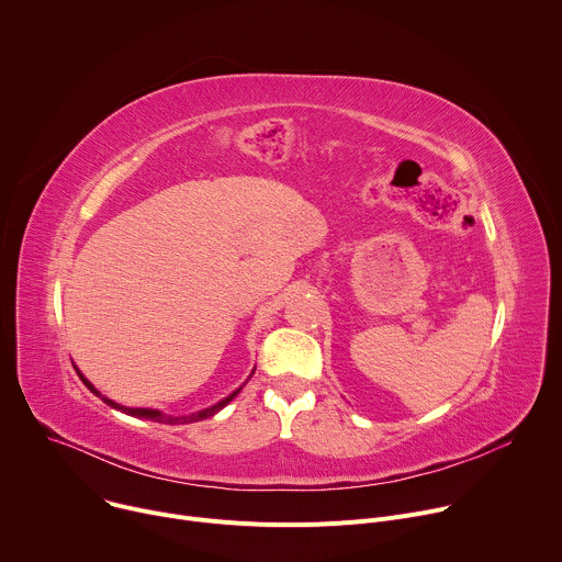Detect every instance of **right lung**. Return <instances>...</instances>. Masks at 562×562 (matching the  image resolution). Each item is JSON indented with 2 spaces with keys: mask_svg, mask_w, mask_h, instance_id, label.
Wrapping results in <instances>:
<instances>
[{
  "mask_svg": "<svg viewBox=\"0 0 562 562\" xmlns=\"http://www.w3.org/2000/svg\"><path fill=\"white\" fill-rule=\"evenodd\" d=\"M79 378H82V382L95 393V395H100L106 405H111V407H115V409H122L124 414H131V416H137V418H146V420H155V423H165V425H187V423H198V420H204V418H211L213 414H217L222 407H226L231 400L237 395V391H233L228 397H224L222 403H217V405H213V407H209V409H204V412H198V414H191V416H182V418H173V416H167V414H159V412H155V409H126V407H120V405H115L113 400H109V397H104L82 373H79Z\"/></svg>",
  "mask_w": 562,
  "mask_h": 562,
  "instance_id": "obj_1",
  "label": "right lung"
}]
</instances>
